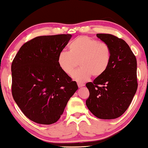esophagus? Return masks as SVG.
Wrapping results in <instances>:
<instances>
[{"label": "esophagus", "instance_id": "obj_1", "mask_svg": "<svg viewBox=\"0 0 148 148\" xmlns=\"http://www.w3.org/2000/svg\"><path fill=\"white\" fill-rule=\"evenodd\" d=\"M85 84L84 83H80V82H78V87L79 88H80V87H82V86H84Z\"/></svg>", "mask_w": 148, "mask_h": 148}]
</instances>
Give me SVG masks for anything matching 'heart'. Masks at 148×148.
<instances>
[{"mask_svg":"<svg viewBox=\"0 0 148 148\" xmlns=\"http://www.w3.org/2000/svg\"><path fill=\"white\" fill-rule=\"evenodd\" d=\"M69 52H61L58 63L61 70L68 75L74 72L78 62L80 69L72 74V78L80 82L90 76L97 78L104 73L111 60L110 46L88 36H80L74 39L68 46Z\"/></svg>","mask_w":148,"mask_h":148,"instance_id":"b5f03b06","label":"heart"}]
</instances>
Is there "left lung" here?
<instances>
[{
  "label": "left lung",
  "instance_id": "obj_1",
  "mask_svg": "<svg viewBox=\"0 0 148 148\" xmlns=\"http://www.w3.org/2000/svg\"><path fill=\"white\" fill-rule=\"evenodd\" d=\"M96 36L110 46L111 60L102 76L86 84L90 92L86 104L98 118L111 120L122 116L133 100L138 88L137 60L122 38L110 34Z\"/></svg>",
  "mask_w": 148,
  "mask_h": 148
}]
</instances>
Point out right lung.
Returning a JSON list of instances; mask_svg holds the SVG:
<instances>
[{
  "label": "right lung",
  "mask_w": 148,
  "mask_h": 148,
  "mask_svg": "<svg viewBox=\"0 0 148 148\" xmlns=\"http://www.w3.org/2000/svg\"><path fill=\"white\" fill-rule=\"evenodd\" d=\"M71 37L37 36L21 46L12 62L13 98L23 113L37 123L56 122L78 88L58 63L59 54Z\"/></svg>",
  "instance_id": "1"
}]
</instances>
